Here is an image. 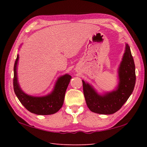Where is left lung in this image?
Masks as SVG:
<instances>
[{"instance_id": "left-lung-1", "label": "left lung", "mask_w": 147, "mask_h": 147, "mask_svg": "<svg viewBox=\"0 0 147 147\" xmlns=\"http://www.w3.org/2000/svg\"><path fill=\"white\" fill-rule=\"evenodd\" d=\"M135 69L130 48L126 44L125 52L118 70L119 85L115 90L101 95L82 80L84 97L89 109L94 113L104 115H110L119 110L134 91L136 80Z\"/></svg>"}]
</instances>
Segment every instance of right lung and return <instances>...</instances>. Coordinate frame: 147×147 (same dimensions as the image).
<instances>
[{
  "label": "right lung",
  "mask_w": 147,
  "mask_h": 147,
  "mask_svg": "<svg viewBox=\"0 0 147 147\" xmlns=\"http://www.w3.org/2000/svg\"><path fill=\"white\" fill-rule=\"evenodd\" d=\"M19 60L17 54L13 67V89L17 98L27 110L37 115H51L58 111L63 106L65 94L70 82L71 76L65 74L58 79L51 93L44 96L28 95L22 91L17 80V66Z\"/></svg>",
  "instance_id": "obj_1"
}]
</instances>
